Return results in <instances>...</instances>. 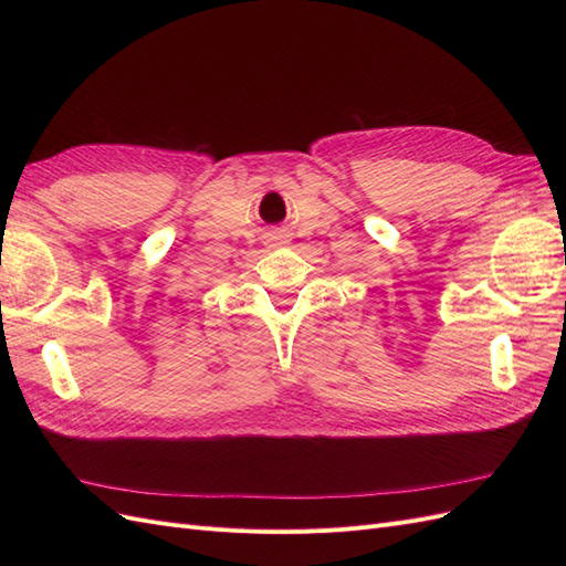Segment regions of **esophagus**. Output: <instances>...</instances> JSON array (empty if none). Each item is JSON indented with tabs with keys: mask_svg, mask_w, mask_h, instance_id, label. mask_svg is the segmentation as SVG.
Wrapping results in <instances>:
<instances>
[{
	"mask_svg": "<svg viewBox=\"0 0 566 566\" xmlns=\"http://www.w3.org/2000/svg\"><path fill=\"white\" fill-rule=\"evenodd\" d=\"M266 241H269L271 245H281V243H285V235H283L281 231H269V233H266Z\"/></svg>",
	"mask_w": 566,
	"mask_h": 566,
	"instance_id": "34e87169",
	"label": "esophagus"
}]
</instances>
